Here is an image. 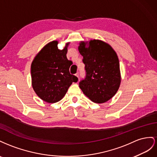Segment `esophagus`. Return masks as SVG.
Returning <instances> with one entry per match:
<instances>
[{"instance_id":"34e87169","label":"esophagus","mask_w":157,"mask_h":157,"mask_svg":"<svg viewBox=\"0 0 157 157\" xmlns=\"http://www.w3.org/2000/svg\"><path fill=\"white\" fill-rule=\"evenodd\" d=\"M75 75L78 78V81H79V73H76V74H75Z\"/></svg>"}]
</instances>
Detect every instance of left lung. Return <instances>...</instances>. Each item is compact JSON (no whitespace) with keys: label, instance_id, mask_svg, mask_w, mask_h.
<instances>
[{"label":"left lung","instance_id":"1","mask_svg":"<svg viewBox=\"0 0 157 157\" xmlns=\"http://www.w3.org/2000/svg\"><path fill=\"white\" fill-rule=\"evenodd\" d=\"M79 43L78 50L83 56L86 78L79 86L89 99L95 103L110 100L118 90L121 76L117 55L109 44L100 40Z\"/></svg>","mask_w":157,"mask_h":157}]
</instances>
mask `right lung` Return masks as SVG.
I'll list each match as a JSON object with an SVG mask.
<instances>
[{"mask_svg":"<svg viewBox=\"0 0 157 157\" xmlns=\"http://www.w3.org/2000/svg\"><path fill=\"white\" fill-rule=\"evenodd\" d=\"M58 41L46 44L35 57L31 66L33 90L44 101L54 103L60 101L73 82L78 78L70 73L72 62L66 57L69 43L64 49L58 48Z\"/></svg>","mask_w":157,"mask_h":157,"instance_id":"right-lung-1","label":"right lung"}]
</instances>
